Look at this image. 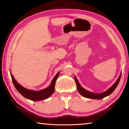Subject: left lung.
Masks as SVG:
<instances>
[{"label":"left lung","mask_w":129,"mask_h":129,"mask_svg":"<svg viewBox=\"0 0 129 129\" xmlns=\"http://www.w3.org/2000/svg\"><path fill=\"white\" fill-rule=\"evenodd\" d=\"M121 73L120 74L117 80L115 81L114 84H113L110 88H109L108 90H106L105 91H104V92H102L101 93H94L91 92V91H89L88 90H86V89H84V88H82V87L81 86V85L80 84V83L78 82V81L77 79V78H76V76H75V80L76 84L77 85V90L78 91V92H79L80 94L82 95L83 97L88 98V99L100 100L106 97V96H108L110 94H111L114 91V90H115V88H117V86L119 84V80L121 79Z\"/></svg>","instance_id":"obj_1"}]
</instances>
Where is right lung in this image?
Wrapping results in <instances>:
<instances>
[{
  "label": "right lung",
  "mask_w": 129,
  "mask_h": 129,
  "mask_svg": "<svg viewBox=\"0 0 129 129\" xmlns=\"http://www.w3.org/2000/svg\"><path fill=\"white\" fill-rule=\"evenodd\" d=\"M59 74L60 72H58L56 74L55 77L53 78L51 84L49 85L48 87L39 91L29 90V89L25 88L24 87L21 86L20 84H19L16 81L11 73V76L13 84H14L15 88L24 97L34 101H39L47 99V98L49 97L53 94L54 91V86H55L56 81L57 79Z\"/></svg>",
  "instance_id": "right-lung-1"
}]
</instances>
